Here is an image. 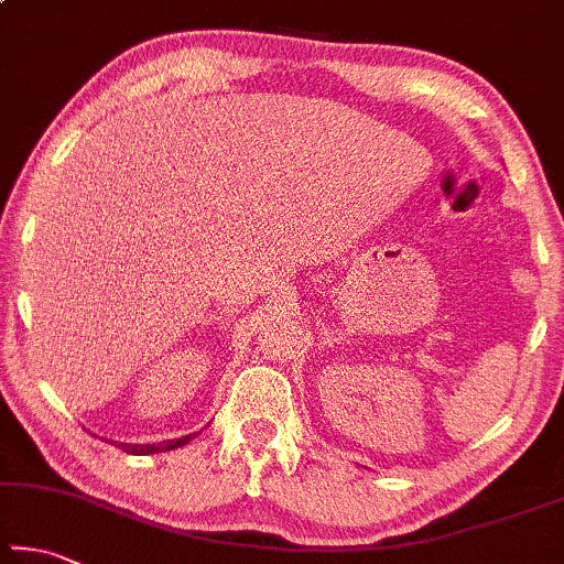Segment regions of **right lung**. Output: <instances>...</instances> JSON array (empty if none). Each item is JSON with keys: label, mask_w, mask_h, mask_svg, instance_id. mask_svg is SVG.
<instances>
[{"label": "right lung", "mask_w": 564, "mask_h": 564, "mask_svg": "<svg viewBox=\"0 0 564 564\" xmlns=\"http://www.w3.org/2000/svg\"><path fill=\"white\" fill-rule=\"evenodd\" d=\"M189 438H194V434H187L182 438H170V442H162V444H118V442H110V444H118V448H122L126 454H135V456H145V454H160V452H172V448L177 446H184L189 442Z\"/></svg>", "instance_id": "add662e5"}]
</instances>
